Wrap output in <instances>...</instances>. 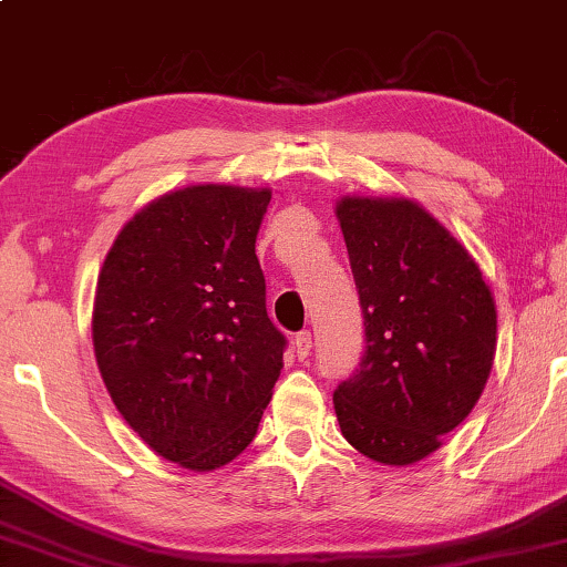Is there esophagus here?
I'll return each instance as SVG.
<instances>
[{"label":"esophagus","instance_id":"esophagus-1","mask_svg":"<svg viewBox=\"0 0 567 567\" xmlns=\"http://www.w3.org/2000/svg\"><path fill=\"white\" fill-rule=\"evenodd\" d=\"M310 352H312V332H300L295 337V354H297V359H300V362H305L307 357H310Z\"/></svg>","mask_w":567,"mask_h":567}]
</instances>
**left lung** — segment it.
<instances>
[{"label": "left lung", "instance_id": "obj_1", "mask_svg": "<svg viewBox=\"0 0 567 567\" xmlns=\"http://www.w3.org/2000/svg\"><path fill=\"white\" fill-rule=\"evenodd\" d=\"M364 315V354L334 411L359 454L409 466L476 406L496 357V302L468 250L409 198L337 203Z\"/></svg>", "mask_w": 567, "mask_h": 567}]
</instances>
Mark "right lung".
<instances>
[{"instance_id": "1", "label": "right lung", "mask_w": 567, "mask_h": 567, "mask_svg": "<svg viewBox=\"0 0 567 567\" xmlns=\"http://www.w3.org/2000/svg\"><path fill=\"white\" fill-rule=\"evenodd\" d=\"M270 198L218 183L171 190L123 225L101 267V379L126 424L183 468L240 456L280 377L287 339L255 255Z\"/></svg>"}]
</instances>
